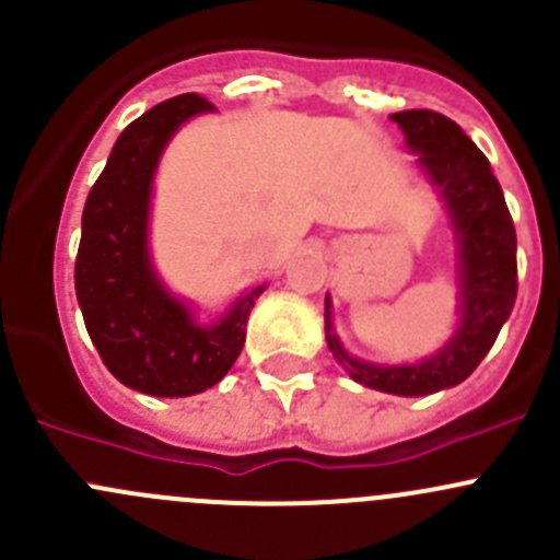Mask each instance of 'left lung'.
I'll return each instance as SVG.
<instances>
[{
    "label": "left lung",
    "mask_w": 560,
    "mask_h": 560,
    "mask_svg": "<svg viewBox=\"0 0 560 560\" xmlns=\"http://www.w3.org/2000/svg\"><path fill=\"white\" fill-rule=\"evenodd\" d=\"M406 149L436 191L455 238L457 322L453 336L417 363H369L343 349L332 327V301L325 298V338L332 358L363 387L380 393L431 395L460 385L482 363L510 319L517 298V235L504 191L490 162L453 118L436 110H400Z\"/></svg>",
    "instance_id": "obj_1"
}]
</instances>
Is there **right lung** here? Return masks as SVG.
<instances>
[{"mask_svg": "<svg viewBox=\"0 0 560 560\" xmlns=\"http://www.w3.org/2000/svg\"><path fill=\"white\" fill-rule=\"evenodd\" d=\"M208 100L180 94L151 107L118 135L89 191L75 259V292L100 358L121 385L156 398H186L224 380L246 341L254 287L219 319L162 284L149 246L154 175L173 135L189 118L213 113Z\"/></svg>", "mask_w": 560, "mask_h": 560, "instance_id": "add662e5", "label": "right lung"}]
</instances>
